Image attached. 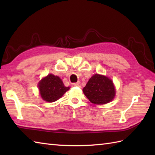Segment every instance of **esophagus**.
<instances>
[{"label": "esophagus", "mask_w": 155, "mask_h": 155, "mask_svg": "<svg viewBox=\"0 0 155 155\" xmlns=\"http://www.w3.org/2000/svg\"><path fill=\"white\" fill-rule=\"evenodd\" d=\"M74 86H76V87H81V84L80 82H77V83H74Z\"/></svg>", "instance_id": "obj_1"}]
</instances>
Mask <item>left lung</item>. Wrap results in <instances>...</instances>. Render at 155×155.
I'll return each instance as SVG.
<instances>
[{
  "instance_id": "left-lung-1",
  "label": "left lung",
  "mask_w": 155,
  "mask_h": 155,
  "mask_svg": "<svg viewBox=\"0 0 155 155\" xmlns=\"http://www.w3.org/2000/svg\"><path fill=\"white\" fill-rule=\"evenodd\" d=\"M85 96L92 103L104 104L113 99L116 91L110 78L95 74L88 81L83 89Z\"/></svg>"
}]
</instances>
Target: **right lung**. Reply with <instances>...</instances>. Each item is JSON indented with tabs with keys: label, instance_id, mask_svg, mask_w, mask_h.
<instances>
[{
	"label": "right lung",
	"instance_id": "1",
	"mask_svg": "<svg viewBox=\"0 0 155 155\" xmlns=\"http://www.w3.org/2000/svg\"><path fill=\"white\" fill-rule=\"evenodd\" d=\"M38 87L41 98L48 103L57 101L70 89L69 87H64L62 80L58 76L52 74H49L42 78L38 83Z\"/></svg>",
	"mask_w": 155,
	"mask_h": 155
}]
</instances>
